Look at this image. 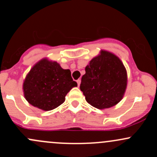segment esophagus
I'll use <instances>...</instances> for the list:
<instances>
[{
    "label": "esophagus",
    "mask_w": 157,
    "mask_h": 157,
    "mask_svg": "<svg viewBox=\"0 0 157 157\" xmlns=\"http://www.w3.org/2000/svg\"><path fill=\"white\" fill-rule=\"evenodd\" d=\"M77 85H78V86H80V84L81 83V80H80V79H78V80H77Z\"/></svg>",
    "instance_id": "obj_1"
}]
</instances>
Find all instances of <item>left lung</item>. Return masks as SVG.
<instances>
[{
  "mask_svg": "<svg viewBox=\"0 0 157 157\" xmlns=\"http://www.w3.org/2000/svg\"><path fill=\"white\" fill-rule=\"evenodd\" d=\"M80 90L86 100L98 109L111 108L123 98L127 85V74L120 59L101 50L85 68Z\"/></svg>",
  "mask_w": 157,
  "mask_h": 157,
  "instance_id": "obj_1",
  "label": "left lung"
}]
</instances>
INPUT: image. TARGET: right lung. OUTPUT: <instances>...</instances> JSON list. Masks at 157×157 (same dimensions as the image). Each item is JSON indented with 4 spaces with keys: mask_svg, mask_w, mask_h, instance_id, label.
I'll use <instances>...</instances> for the list:
<instances>
[{
    "mask_svg": "<svg viewBox=\"0 0 157 157\" xmlns=\"http://www.w3.org/2000/svg\"><path fill=\"white\" fill-rule=\"evenodd\" d=\"M77 86L69 69L62 68L59 64L44 59L37 62L23 83L26 100L33 106L51 110L62 105L65 95Z\"/></svg>",
    "mask_w": 157,
    "mask_h": 157,
    "instance_id": "obj_1",
    "label": "right lung"
}]
</instances>
